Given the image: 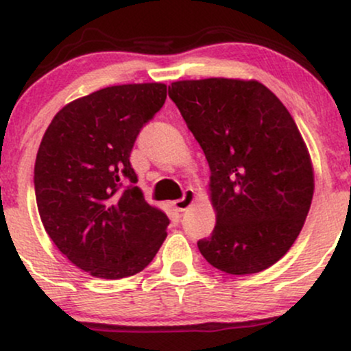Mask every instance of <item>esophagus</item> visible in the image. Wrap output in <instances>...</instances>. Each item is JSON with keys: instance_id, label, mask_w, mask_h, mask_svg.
I'll use <instances>...</instances> for the list:
<instances>
[{"instance_id": "obj_1", "label": "esophagus", "mask_w": 351, "mask_h": 351, "mask_svg": "<svg viewBox=\"0 0 351 351\" xmlns=\"http://www.w3.org/2000/svg\"><path fill=\"white\" fill-rule=\"evenodd\" d=\"M193 201H195V191L188 188L186 191H184L183 198L176 199L175 203H173V206H175V209H176V211H178V213H183V211H186V209H188L189 206H191Z\"/></svg>"}]
</instances>
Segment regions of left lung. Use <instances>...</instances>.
<instances>
[{"label": "left lung", "mask_w": 351, "mask_h": 351, "mask_svg": "<svg viewBox=\"0 0 351 351\" xmlns=\"http://www.w3.org/2000/svg\"><path fill=\"white\" fill-rule=\"evenodd\" d=\"M211 170L216 226L198 241L213 267L245 276L292 247L313 196L310 155L292 115L256 80H180L168 87Z\"/></svg>", "instance_id": "left-lung-1"}]
</instances>
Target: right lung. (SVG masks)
Here are the masks:
<instances>
[{
	"mask_svg": "<svg viewBox=\"0 0 351 351\" xmlns=\"http://www.w3.org/2000/svg\"><path fill=\"white\" fill-rule=\"evenodd\" d=\"M167 100L165 84L100 88L56 114L34 165L39 216L72 264L100 279L143 271L170 224L135 186L130 153Z\"/></svg>",
	"mask_w": 351,
	"mask_h": 351,
	"instance_id": "obj_1",
	"label": "right lung"
}]
</instances>
